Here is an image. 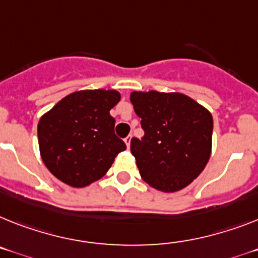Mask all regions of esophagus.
<instances>
[{"instance_id": "34e87169", "label": "esophagus", "mask_w": 258, "mask_h": 258, "mask_svg": "<svg viewBox=\"0 0 258 258\" xmlns=\"http://www.w3.org/2000/svg\"><path fill=\"white\" fill-rule=\"evenodd\" d=\"M131 139H133V136L131 135H128L124 139V143H125V146H127V148H130V146H131Z\"/></svg>"}]
</instances>
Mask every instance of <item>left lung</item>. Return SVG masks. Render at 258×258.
Instances as JSON below:
<instances>
[{
	"label": "left lung",
	"mask_w": 258,
	"mask_h": 258,
	"mask_svg": "<svg viewBox=\"0 0 258 258\" xmlns=\"http://www.w3.org/2000/svg\"><path fill=\"white\" fill-rule=\"evenodd\" d=\"M130 99L144 130L142 140H131L142 178L164 192L190 185L211 155V112L177 92H133Z\"/></svg>",
	"instance_id": "left-lung-1"
}]
</instances>
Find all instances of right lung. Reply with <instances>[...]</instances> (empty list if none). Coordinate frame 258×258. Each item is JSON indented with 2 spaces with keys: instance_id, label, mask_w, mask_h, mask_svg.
<instances>
[{
  "instance_id": "1",
  "label": "right lung",
  "mask_w": 258,
  "mask_h": 258,
  "mask_svg": "<svg viewBox=\"0 0 258 258\" xmlns=\"http://www.w3.org/2000/svg\"><path fill=\"white\" fill-rule=\"evenodd\" d=\"M116 90H79L59 101L38 123L40 157L57 179L85 187L102 178L125 144L114 134L110 110Z\"/></svg>"
}]
</instances>
